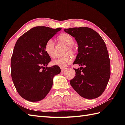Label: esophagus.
Here are the masks:
<instances>
[{"label": "esophagus", "mask_w": 125, "mask_h": 125, "mask_svg": "<svg viewBox=\"0 0 125 125\" xmlns=\"http://www.w3.org/2000/svg\"><path fill=\"white\" fill-rule=\"evenodd\" d=\"M67 68H61V71H62V72H63V71H64L66 69H67Z\"/></svg>", "instance_id": "34e87169"}]
</instances>
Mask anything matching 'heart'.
Returning <instances> with one entry per match:
<instances>
[{
    "label": "heart",
    "mask_w": 125,
    "mask_h": 125,
    "mask_svg": "<svg viewBox=\"0 0 125 125\" xmlns=\"http://www.w3.org/2000/svg\"><path fill=\"white\" fill-rule=\"evenodd\" d=\"M58 40L65 45L67 47L65 49V54L70 53L74 54L75 53V49L73 47L74 43V39L73 37L68 34H62L58 36ZM54 47L55 43L52 39L48 40L44 46V50L50 57H54ZM72 57L70 55H67L61 58H56L52 61L53 65H59L60 67H65L70 64L72 61Z\"/></svg>",
    "instance_id": "1"
}]
</instances>
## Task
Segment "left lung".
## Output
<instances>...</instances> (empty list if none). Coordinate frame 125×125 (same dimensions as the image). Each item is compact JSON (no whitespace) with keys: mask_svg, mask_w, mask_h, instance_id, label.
<instances>
[{"mask_svg":"<svg viewBox=\"0 0 125 125\" xmlns=\"http://www.w3.org/2000/svg\"><path fill=\"white\" fill-rule=\"evenodd\" d=\"M78 44V54L73 64L75 77L70 81L73 89L86 99L99 97L105 91L111 75L110 60L104 41L92 28L86 27L64 29ZM84 66V67H82Z\"/></svg>","mask_w":125,"mask_h":125,"instance_id":"obj_1","label":"left lung"}]
</instances>
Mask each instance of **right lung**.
<instances>
[{"mask_svg": "<svg viewBox=\"0 0 125 125\" xmlns=\"http://www.w3.org/2000/svg\"><path fill=\"white\" fill-rule=\"evenodd\" d=\"M61 28L37 26L21 36L11 57V76L18 94L31 102L41 100L52 86L54 77L61 73L57 65L47 67L51 61L44 50L46 42Z\"/></svg>", "mask_w": 125, "mask_h": 125, "instance_id": "right-lung-1", "label": "right lung"}]
</instances>
